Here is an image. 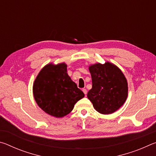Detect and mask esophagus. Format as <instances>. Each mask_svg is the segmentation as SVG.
Here are the masks:
<instances>
[{
	"label": "esophagus",
	"mask_w": 156,
	"mask_h": 156,
	"mask_svg": "<svg viewBox=\"0 0 156 156\" xmlns=\"http://www.w3.org/2000/svg\"><path fill=\"white\" fill-rule=\"evenodd\" d=\"M83 93L85 94V96H86L87 94V89H83Z\"/></svg>",
	"instance_id": "1"
}]
</instances>
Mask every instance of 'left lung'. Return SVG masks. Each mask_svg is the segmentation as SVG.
<instances>
[{
	"label": "left lung",
	"mask_w": 156,
	"mask_h": 156,
	"mask_svg": "<svg viewBox=\"0 0 156 156\" xmlns=\"http://www.w3.org/2000/svg\"><path fill=\"white\" fill-rule=\"evenodd\" d=\"M92 88L87 97L94 109L102 114H110L117 111L126 101L128 84L119 68L109 62L89 66Z\"/></svg>",
	"instance_id": "8db88e82"
}]
</instances>
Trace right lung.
Masks as SVG:
<instances>
[{
    "instance_id": "1",
    "label": "right lung",
    "mask_w": 156,
    "mask_h": 156,
    "mask_svg": "<svg viewBox=\"0 0 156 156\" xmlns=\"http://www.w3.org/2000/svg\"><path fill=\"white\" fill-rule=\"evenodd\" d=\"M65 62L47 65L37 76L33 94L37 105L44 112L56 118L69 114L84 94L67 74Z\"/></svg>"
}]
</instances>
